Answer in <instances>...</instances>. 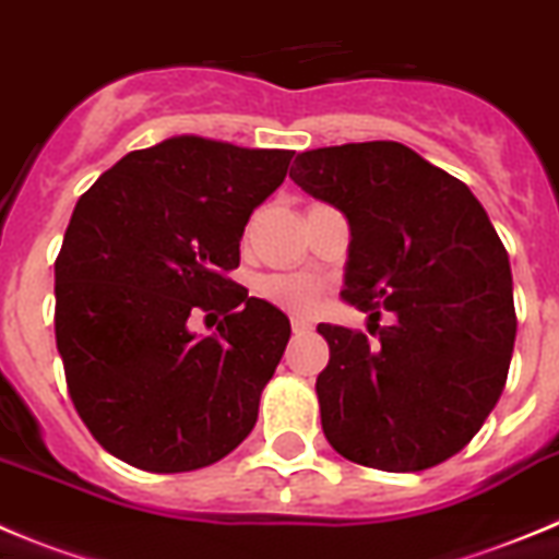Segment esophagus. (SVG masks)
I'll list each match as a JSON object with an SVG mask.
<instances>
[{"label": "esophagus", "mask_w": 559, "mask_h": 559, "mask_svg": "<svg viewBox=\"0 0 559 559\" xmlns=\"http://www.w3.org/2000/svg\"><path fill=\"white\" fill-rule=\"evenodd\" d=\"M309 331H311V323H306V320H298V317L292 320V334H295V336H304V334H309Z\"/></svg>", "instance_id": "obj_1"}]
</instances>
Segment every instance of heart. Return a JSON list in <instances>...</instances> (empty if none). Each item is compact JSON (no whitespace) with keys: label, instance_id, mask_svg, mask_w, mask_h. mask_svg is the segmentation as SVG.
<instances>
[{"label":"heart","instance_id":"b5f03b06","mask_svg":"<svg viewBox=\"0 0 559 559\" xmlns=\"http://www.w3.org/2000/svg\"><path fill=\"white\" fill-rule=\"evenodd\" d=\"M259 295L289 314H311L323 298V284L306 273H270L255 284Z\"/></svg>","mask_w":559,"mask_h":559}]
</instances>
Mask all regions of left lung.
Masks as SVG:
<instances>
[{
    "instance_id": "8db88e82",
    "label": "left lung",
    "mask_w": 559,
    "mask_h": 559,
    "mask_svg": "<svg viewBox=\"0 0 559 559\" xmlns=\"http://www.w3.org/2000/svg\"><path fill=\"white\" fill-rule=\"evenodd\" d=\"M289 178L348 217L342 300L367 334L320 323L325 440L390 474L460 454L501 399L515 345L510 259L474 192L399 142L320 147ZM396 320L381 330L380 309Z\"/></svg>"
}]
</instances>
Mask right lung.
<instances>
[{"instance_id":"add662e5","label":"right lung","mask_w":559,"mask_h":559,"mask_svg":"<svg viewBox=\"0 0 559 559\" xmlns=\"http://www.w3.org/2000/svg\"><path fill=\"white\" fill-rule=\"evenodd\" d=\"M292 155L178 135L124 155L74 205L55 259V340L80 420L117 460L198 471L255 426L289 320L228 273ZM194 316L218 331L194 337Z\"/></svg>"}]
</instances>
